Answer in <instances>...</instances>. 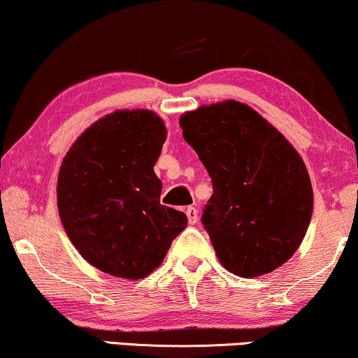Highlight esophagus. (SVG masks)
Segmentation results:
<instances>
[{
	"instance_id": "34e87169",
	"label": "esophagus",
	"mask_w": 358,
	"mask_h": 358,
	"mask_svg": "<svg viewBox=\"0 0 358 358\" xmlns=\"http://www.w3.org/2000/svg\"><path fill=\"white\" fill-rule=\"evenodd\" d=\"M185 215H187L190 224L197 223V220H199V210L197 208H195V207H187V208H185Z\"/></svg>"
}]
</instances>
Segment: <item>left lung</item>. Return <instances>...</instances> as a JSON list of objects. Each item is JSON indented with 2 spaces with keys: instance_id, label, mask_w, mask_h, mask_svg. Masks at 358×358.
<instances>
[{
  "instance_id": "obj_1",
  "label": "left lung",
  "mask_w": 358,
  "mask_h": 358,
  "mask_svg": "<svg viewBox=\"0 0 358 358\" xmlns=\"http://www.w3.org/2000/svg\"><path fill=\"white\" fill-rule=\"evenodd\" d=\"M179 124L212 178L202 223L218 261L244 278L275 271L300 248L313 215L301 156L238 101L185 112Z\"/></svg>"
}]
</instances>
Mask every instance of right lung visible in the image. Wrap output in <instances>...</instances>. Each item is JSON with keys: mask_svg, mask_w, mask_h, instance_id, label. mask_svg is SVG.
Returning <instances> with one entry per match:
<instances>
[{"mask_svg": "<svg viewBox=\"0 0 358 358\" xmlns=\"http://www.w3.org/2000/svg\"><path fill=\"white\" fill-rule=\"evenodd\" d=\"M168 136L145 109L115 110L81 134L63 158L57 205L63 228L99 271L138 280L163 262L187 217L159 203L155 163Z\"/></svg>", "mask_w": 358, "mask_h": 358, "instance_id": "add662e5", "label": "right lung"}]
</instances>
